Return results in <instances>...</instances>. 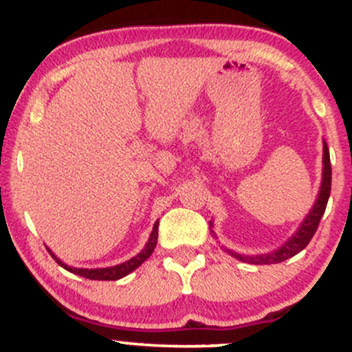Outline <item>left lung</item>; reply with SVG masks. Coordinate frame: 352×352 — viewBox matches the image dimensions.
Here are the masks:
<instances>
[{"instance_id": "obj_1", "label": "left lung", "mask_w": 352, "mask_h": 352, "mask_svg": "<svg viewBox=\"0 0 352 352\" xmlns=\"http://www.w3.org/2000/svg\"><path fill=\"white\" fill-rule=\"evenodd\" d=\"M322 184H321V190H319V195L316 204H314L313 210L309 212V215L305 218V221L301 223L300 230H298L294 235L286 241L285 245L281 246L280 250L272 253L261 254V256H243V254H236L232 253L233 256H236L238 260L245 261V263H252V265H272V263H281V261L288 260V258L294 256L305 250L308 243L311 241V238L314 236L316 233L319 221H321V217L324 215L326 205H328V199L331 193V160H329V151L328 145L324 144V152H322Z\"/></svg>"}]
</instances>
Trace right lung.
I'll return each mask as SVG.
<instances>
[{"label": "right lung", "instance_id": "right-lung-1", "mask_svg": "<svg viewBox=\"0 0 352 352\" xmlns=\"http://www.w3.org/2000/svg\"><path fill=\"white\" fill-rule=\"evenodd\" d=\"M157 238H159V223L153 225V230L151 233V238H148V243L145 245V248L140 252L137 256L132 258V260L125 261L122 265H117V266H111V268H98V270H87V268H72V266H67L64 265L63 261H59L58 258L52 254L51 250H47L52 254V258H54L58 263L63 266V268H66L67 272L74 273V274H79V276L82 278H89V280H100V281H114V280H119V278H124L125 274H129L131 272H134L137 266H140L144 263L145 260H147L148 256L153 253V250H155V245H157Z\"/></svg>", "mask_w": 352, "mask_h": 352}]
</instances>
